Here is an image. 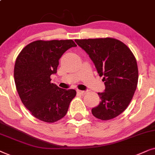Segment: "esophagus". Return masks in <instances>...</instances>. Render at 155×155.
<instances>
[{
    "instance_id": "1",
    "label": "esophagus",
    "mask_w": 155,
    "mask_h": 155,
    "mask_svg": "<svg viewBox=\"0 0 155 155\" xmlns=\"http://www.w3.org/2000/svg\"><path fill=\"white\" fill-rule=\"evenodd\" d=\"M77 94H81V95H84L86 94V91H80V90H77Z\"/></svg>"
}]
</instances>
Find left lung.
<instances>
[{
    "mask_svg": "<svg viewBox=\"0 0 155 155\" xmlns=\"http://www.w3.org/2000/svg\"><path fill=\"white\" fill-rule=\"evenodd\" d=\"M89 55L98 73L104 76L105 91L98 93L101 101L92 108L94 116L108 120L121 114L130 103L137 88L138 69L133 53L117 39L75 40Z\"/></svg>",
    "mask_w": 155,
    "mask_h": 155,
    "instance_id": "left-lung-1",
    "label": "left lung"
}]
</instances>
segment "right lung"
Here are the masks:
<instances>
[{
	"label": "right lung",
	"mask_w": 155,
	"mask_h": 155,
	"mask_svg": "<svg viewBox=\"0 0 155 155\" xmlns=\"http://www.w3.org/2000/svg\"><path fill=\"white\" fill-rule=\"evenodd\" d=\"M72 40H37L24 47L17 57L14 79L21 101L33 116L54 123L67 114L76 92L51 83L59 59L67 49L76 47Z\"/></svg>",
	"instance_id": "obj_1"
}]
</instances>
